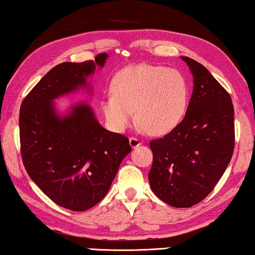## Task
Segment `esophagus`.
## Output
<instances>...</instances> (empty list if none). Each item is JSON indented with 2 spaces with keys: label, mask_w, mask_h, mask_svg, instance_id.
Wrapping results in <instances>:
<instances>
[{
  "label": "esophagus",
  "mask_w": 255,
  "mask_h": 255,
  "mask_svg": "<svg viewBox=\"0 0 255 255\" xmlns=\"http://www.w3.org/2000/svg\"><path fill=\"white\" fill-rule=\"evenodd\" d=\"M142 144V142L139 140V139H136V137H130V145H131V148H137V146L139 145H141Z\"/></svg>",
  "instance_id": "1"
}]
</instances>
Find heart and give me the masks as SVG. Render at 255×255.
<instances>
[{"instance_id":"obj_1","label":"heart","mask_w":255,"mask_h":255,"mask_svg":"<svg viewBox=\"0 0 255 255\" xmlns=\"http://www.w3.org/2000/svg\"><path fill=\"white\" fill-rule=\"evenodd\" d=\"M114 95L102 101L107 122L123 131L136 119L153 135H163L181 122L189 103V86L179 70L149 64L123 68L113 80Z\"/></svg>"}]
</instances>
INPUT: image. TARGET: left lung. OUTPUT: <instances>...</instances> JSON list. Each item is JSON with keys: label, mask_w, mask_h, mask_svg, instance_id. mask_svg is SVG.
<instances>
[{"label": "left lung", "mask_w": 255, "mask_h": 255, "mask_svg": "<svg viewBox=\"0 0 255 255\" xmlns=\"http://www.w3.org/2000/svg\"><path fill=\"white\" fill-rule=\"evenodd\" d=\"M193 74L194 89L184 120L150 142L151 189L172 207H191L214 189L233 155L234 107L230 94L207 68L181 57Z\"/></svg>", "instance_id": "8db88e82"}]
</instances>
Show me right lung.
Here are the masks:
<instances>
[{
    "label": "right lung",
    "mask_w": 255,
    "mask_h": 255,
    "mask_svg": "<svg viewBox=\"0 0 255 255\" xmlns=\"http://www.w3.org/2000/svg\"><path fill=\"white\" fill-rule=\"evenodd\" d=\"M95 60L62 62L49 70L20 107V144L24 168L44 195L59 206L83 212L105 197L125 155L127 136L105 130L87 103L57 113L56 98L89 88L87 77L103 68Z\"/></svg>",
    "instance_id": "right-lung-1"
}]
</instances>
